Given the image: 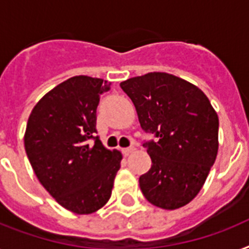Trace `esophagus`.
<instances>
[{
    "instance_id": "obj_1",
    "label": "esophagus",
    "mask_w": 249,
    "mask_h": 249,
    "mask_svg": "<svg viewBox=\"0 0 249 249\" xmlns=\"http://www.w3.org/2000/svg\"><path fill=\"white\" fill-rule=\"evenodd\" d=\"M134 150H136V147H133V146H130V147H125V148H123V150H121V151H123V154H124V155L126 156V155H129V154H130V152L134 151Z\"/></svg>"
}]
</instances>
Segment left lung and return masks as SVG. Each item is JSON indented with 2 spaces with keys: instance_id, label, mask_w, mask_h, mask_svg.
<instances>
[{
  "instance_id": "8db88e82",
  "label": "left lung",
  "mask_w": 249,
  "mask_h": 249,
  "mask_svg": "<svg viewBox=\"0 0 249 249\" xmlns=\"http://www.w3.org/2000/svg\"><path fill=\"white\" fill-rule=\"evenodd\" d=\"M137 109L151 168L140 187L151 204L177 209L204 185L218 151V116L197 86L165 72H150L120 84Z\"/></svg>"
}]
</instances>
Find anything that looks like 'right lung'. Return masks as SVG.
<instances>
[{
	"label": "right lung",
	"mask_w": 249,
	"mask_h": 249,
	"mask_svg": "<svg viewBox=\"0 0 249 249\" xmlns=\"http://www.w3.org/2000/svg\"><path fill=\"white\" fill-rule=\"evenodd\" d=\"M109 85L89 76L71 77L41 98L27 123L24 147L35 174L62 207L77 214L108 201L120 169L121 152L107 150L95 136L99 98Z\"/></svg>",
	"instance_id": "add662e5"
}]
</instances>
